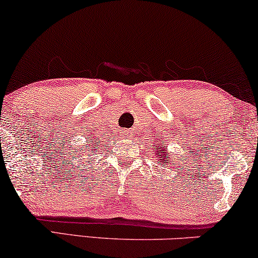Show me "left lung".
I'll return each mask as SVG.
<instances>
[{
    "label": "left lung",
    "instance_id": "8db88e82",
    "mask_svg": "<svg viewBox=\"0 0 258 258\" xmlns=\"http://www.w3.org/2000/svg\"><path fill=\"white\" fill-rule=\"evenodd\" d=\"M165 146H167V144H164L163 147H162V146L158 147L157 144L154 143V147L151 148V149H154V153L155 154L160 155L162 162H164V163L162 164V165H163V167H164V164L170 163V155H169V153L167 151V148H165Z\"/></svg>",
    "mask_w": 258,
    "mask_h": 258
}]
</instances>
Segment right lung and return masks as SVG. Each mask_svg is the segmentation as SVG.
<instances>
[{
  "mask_svg": "<svg viewBox=\"0 0 258 258\" xmlns=\"http://www.w3.org/2000/svg\"><path fill=\"white\" fill-rule=\"evenodd\" d=\"M90 143H92L91 145L90 144ZM100 143L101 142H100V140H98V139H94V140L89 141V146H91V149H93L94 151H97L96 147H98V144H100Z\"/></svg>",
  "mask_w": 258,
  "mask_h": 258,
  "instance_id": "obj_1",
  "label": "right lung"
}]
</instances>
